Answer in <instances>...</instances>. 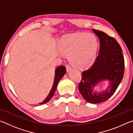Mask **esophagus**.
<instances>
[{"mask_svg":"<svg viewBox=\"0 0 133 133\" xmlns=\"http://www.w3.org/2000/svg\"><path fill=\"white\" fill-rule=\"evenodd\" d=\"M66 70H67V73H68V72H69L70 71H71V70H72L71 67L70 66H69V65H66Z\"/></svg>","mask_w":133,"mask_h":133,"instance_id":"esophagus-1","label":"esophagus"}]
</instances>
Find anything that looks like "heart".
Instances as JSON below:
<instances>
[{"instance_id":"heart-1","label":"heart","mask_w":133,"mask_h":133,"mask_svg":"<svg viewBox=\"0 0 133 133\" xmlns=\"http://www.w3.org/2000/svg\"><path fill=\"white\" fill-rule=\"evenodd\" d=\"M98 44L91 33L78 32L64 36L60 40L58 50L62 55L69 56V61L79 69L89 68L96 61Z\"/></svg>"}]
</instances>
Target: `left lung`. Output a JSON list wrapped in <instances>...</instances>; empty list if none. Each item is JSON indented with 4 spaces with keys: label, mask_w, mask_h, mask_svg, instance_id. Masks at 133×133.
<instances>
[{
    "label": "left lung",
    "mask_w": 133,
    "mask_h": 133,
    "mask_svg": "<svg viewBox=\"0 0 133 133\" xmlns=\"http://www.w3.org/2000/svg\"><path fill=\"white\" fill-rule=\"evenodd\" d=\"M100 43L99 54L90 68L82 73L78 90L88 103L97 104L107 101L114 93L123 79L124 59L120 45L114 38L103 31L93 29ZM109 83L102 92L94 88L102 82Z\"/></svg>",
    "instance_id": "obj_1"
}]
</instances>
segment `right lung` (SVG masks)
<instances>
[{
	"label": "right lung",
	"mask_w": 133,
	"mask_h": 133,
	"mask_svg": "<svg viewBox=\"0 0 133 133\" xmlns=\"http://www.w3.org/2000/svg\"><path fill=\"white\" fill-rule=\"evenodd\" d=\"M66 67H65L64 66H61L58 67L56 69L55 78H54V82H53L52 88H51L50 93H49V94H48V96H47V97L44 99L43 102L40 103V104H45V103H48L49 101L52 98L54 94H55L56 89L57 88V84L58 82H59V80L61 79L63 77V76L66 74Z\"/></svg>",
	"instance_id": "right-lung-1"
}]
</instances>
